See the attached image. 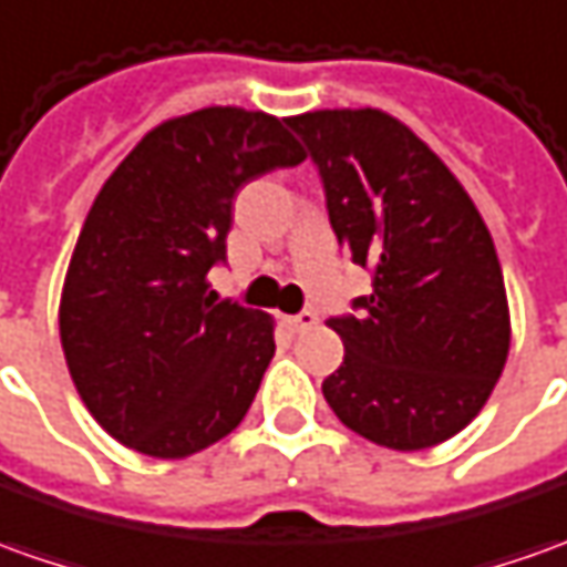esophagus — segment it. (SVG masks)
<instances>
[{
  "label": "esophagus",
  "mask_w": 567,
  "mask_h": 567,
  "mask_svg": "<svg viewBox=\"0 0 567 567\" xmlns=\"http://www.w3.org/2000/svg\"><path fill=\"white\" fill-rule=\"evenodd\" d=\"M316 322H319V316H316L313 310H303V313L298 316H288V329H291V332H310Z\"/></svg>",
  "instance_id": "esophagus-1"
}]
</instances>
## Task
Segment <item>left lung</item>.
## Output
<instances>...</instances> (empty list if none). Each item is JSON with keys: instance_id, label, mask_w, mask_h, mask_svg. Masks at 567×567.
Masks as SVG:
<instances>
[{"instance_id": "1", "label": "left lung", "mask_w": 567, "mask_h": 567, "mask_svg": "<svg viewBox=\"0 0 567 567\" xmlns=\"http://www.w3.org/2000/svg\"><path fill=\"white\" fill-rule=\"evenodd\" d=\"M319 164L329 219L375 272L360 316L329 319L344 363L332 413L372 444L413 453L475 419L503 375L512 322L487 223L444 161L379 107L288 117Z\"/></svg>"}]
</instances>
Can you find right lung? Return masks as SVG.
<instances>
[{"label":"right lung","mask_w":567,"mask_h":567,"mask_svg":"<svg viewBox=\"0 0 567 567\" xmlns=\"http://www.w3.org/2000/svg\"><path fill=\"white\" fill-rule=\"evenodd\" d=\"M307 157L279 117L214 105L157 123L95 195L73 245L58 332L102 429L154 460H186L251 410L276 319L207 295L233 198Z\"/></svg>","instance_id":"obj_1"}]
</instances>
